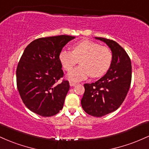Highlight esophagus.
<instances>
[{
	"instance_id": "obj_1",
	"label": "esophagus",
	"mask_w": 149,
	"mask_h": 149,
	"mask_svg": "<svg viewBox=\"0 0 149 149\" xmlns=\"http://www.w3.org/2000/svg\"><path fill=\"white\" fill-rule=\"evenodd\" d=\"M75 84H77L76 82H74V81H70V85L71 86H74Z\"/></svg>"
}]
</instances>
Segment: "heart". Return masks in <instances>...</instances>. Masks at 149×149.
I'll return each mask as SVG.
<instances>
[{"mask_svg":"<svg viewBox=\"0 0 149 149\" xmlns=\"http://www.w3.org/2000/svg\"><path fill=\"white\" fill-rule=\"evenodd\" d=\"M63 68L70 71L79 61L81 64L68 74L72 81H81L88 75L92 77L103 76L109 70L113 61L111 50L89 40H83L72 46V51L63 50L60 53Z\"/></svg>","mask_w":149,"mask_h":149,"instance_id":"heart-1","label":"heart"}]
</instances>
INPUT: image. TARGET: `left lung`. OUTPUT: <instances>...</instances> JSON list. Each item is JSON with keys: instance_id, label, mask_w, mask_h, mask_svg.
<instances>
[{"instance_id": "8db88e82", "label": "left lung", "mask_w": 149, "mask_h": 149, "mask_svg": "<svg viewBox=\"0 0 149 149\" xmlns=\"http://www.w3.org/2000/svg\"><path fill=\"white\" fill-rule=\"evenodd\" d=\"M111 48L113 61L106 74L96 82L84 84L81 100L84 111L94 117H102L116 111L124 101L132 80V64L124 48L105 38L95 37Z\"/></svg>"}]
</instances>
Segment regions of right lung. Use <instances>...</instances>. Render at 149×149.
Masks as SVG:
<instances>
[{
  "label": "right lung",
  "instance_id": "add662e5",
  "mask_svg": "<svg viewBox=\"0 0 149 149\" xmlns=\"http://www.w3.org/2000/svg\"><path fill=\"white\" fill-rule=\"evenodd\" d=\"M74 36L68 35L39 38L26 46L16 70L17 86L24 105L43 117L61 111L70 88L63 77L60 53Z\"/></svg>",
  "mask_w": 149,
  "mask_h": 149
}]
</instances>
